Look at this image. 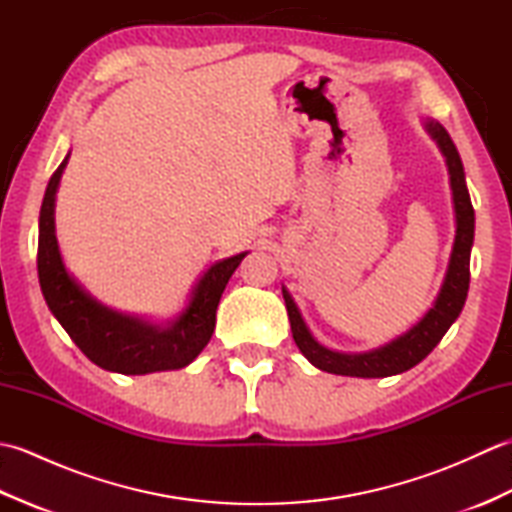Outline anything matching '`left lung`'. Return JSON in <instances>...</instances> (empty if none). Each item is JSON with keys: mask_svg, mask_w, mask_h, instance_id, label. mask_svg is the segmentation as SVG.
Wrapping results in <instances>:
<instances>
[{"mask_svg": "<svg viewBox=\"0 0 512 512\" xmlns=\"http://www.w3.org/2000/svg\"><path fill=\"white\" fill-rule=\"evenodd\" d=\"M429 134L436 140L438 147L442 149L444 158H447L449 173H451V189H453V204H455V242H453V253L447 277H444V284L440 295L433 303V308L424 314L420 323L413 325V328L398 336L396 341L387 343L385 347H378L374 352L367 354H339L332 352L328 347L319 345L312 339L310 330L303 323L301 314L295 306V301L284 290V301L288 308V319L292 328V339H295L301 354L308 358V361L323 369V372L339 374V376H358V378H385L402 374L418 365L422 358H427L429 352L436 347L442 336L453 325V321L460 317L464 308L466 292H469V281H471V246H473V235H475V211L471 204L469 189H466L464 182V167L458 149H455L453 140L447 129L440 123H427Z\"/></svg>", "mask_w": 512, "mask_h": 512, "instance_id": "obj_1", "label": "left lung"}]
</instances>
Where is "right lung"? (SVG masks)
I'll return each instance as SVG.
<instances>
[{
  "label": "right lung",
  "instance_id": "1",
  "mask_svg": "<svg viewBox=\"0 0 512 512\" xmlns=\"http://www.w3.org/2000/svg\"><path fill=\"white\" fill-rule=\"evenodd\" d=\"M70 154L52 173L39 213L37 273L50 312L94 365L118 374H149L180 369L211 341L215 310L228 279L246 253L222 259L206 270L187 310L167 328L125 317L96 303L65 270L54 235V195Z\"/></svg>",
  "mask_w": 512,
  "mask_h": 512
}]
</instances>
